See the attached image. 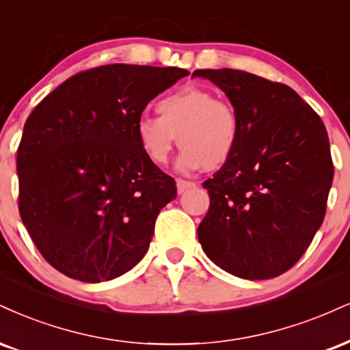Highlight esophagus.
I'll list each match as a JSON object with an SVG mask.
<instances>
[{
    "mask_svg": "<svg viewBox=\"0 0 350 350\" xmlns=\"http://www.w3.org/2000/svg\"><path fill=\"white\" fill-rule=\"evenodd\" d=\"M178 192L179 193H183V192H186L187 189H192V187H196V183H192V180H184V179H178Z\"/></svg>",
    "mask_w": 350,
    "mask_h": 350,
    "instance_id": "esophagus-1",
    "label": "esophagus"
}]
</instances>
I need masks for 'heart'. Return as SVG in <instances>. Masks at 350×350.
<instances>
[{
  "instance_id": "heart-1",
  "label": "heart",
  "mask_w": 350,
  "mask_h": 350,
  "mask_svg": "<svg viewBox=\"0 0 350 350\" xmlns=\"http://www.w3.org/2000/svg\"><path fill=\"white\" fill-rule=\"evenodd\" d=\"M157 117L143 116L135 133L146 158L164 164L179 137L183 171H217L233 158L239 133L238 113L230 103L204 88H183L157 104Z\"/></svg>"
}]
</instances>
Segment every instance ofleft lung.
Here are the masks:
<instances>
[{
	"instance_id": "8db88e82",
	"label": "left lung",
	"mask_w": 350,
	"mask_h": 350,
	"mask_svg": "<svg viewBox=\"0 0 350 350\" xmlns=\"http://www.w3.org/2000/svg\"><path fill=\"white\" fill-rule=\"evenodd\" d=\"M238 113L233 158L204 183L210 207L197 234L223 271L250 280L287 272L326 213L334 166L321 117L282 83L239 70H196Z\"/></svg>"
}]
</instances>
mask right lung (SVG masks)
<instances>
[{
    "label": "right lung",
    "mask_w": 350,
    "mask_h": 350,
    "mask_svg": "<svg viewBox=\"0 0 350 350\" xmlns=\"http://www.w3.org/2000/svg\"><path fill=\"white\" fill-rule=\"evenodd\" d=\"M189 71L104 65L37 104L18 148L19 213L50 266L81 282L116 279L148 251L176 180L140 148L146 104Z\"/></svg>",
    "instance_id": "obj_1"
}]
</instances>
